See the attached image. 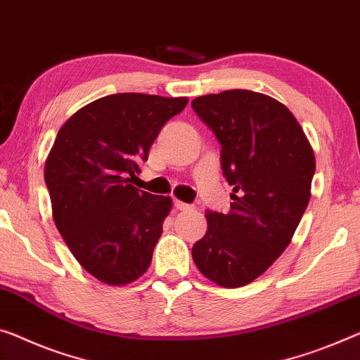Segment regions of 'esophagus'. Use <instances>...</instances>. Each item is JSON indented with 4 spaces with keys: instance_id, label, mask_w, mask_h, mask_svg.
<instances>
[{
    "instance_id": "1",
    "label": "esophagus",
    "mask_w": 360,
    "mask_h": 360,
    "mask_svg": "<svg viewBox=\"0 0 360 360\" xmlns=\"http://www.w3.org/2000/svg\"><path fill=\"white\" fill-rule=\"evenodd\" d=\"M174 204H175V207L179 209V211H191V209H193L191 204H186L184 201H179V199H175Z\"/></svg>"
}]
</instances>
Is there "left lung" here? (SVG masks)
Masks as SVG:
<instances>
[{
  "label": "left lung",
  "mask_w": 360,
  "mask_h": 360,
  "mask_svg": "<svg viewBox=\"0 0 360 360\" xmlns=\"http://www.w3.org/2000/svg\"><path fill=\"white\" fill-rule=\"evenodd\" d=\"M191 108L222 145V170L233 186L229 212H206L193 261L214 283L238 288L291 243L311 199L314 149L290 109L264 93L226 90L193 99Z\"/></svg>",
  "instance_id": "obj_1"
}]
</instances>
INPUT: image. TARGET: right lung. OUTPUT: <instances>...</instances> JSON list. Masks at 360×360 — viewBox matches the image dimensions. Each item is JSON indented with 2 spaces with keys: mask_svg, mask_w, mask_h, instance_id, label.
Masks as SVG:
<instances>
[{
  "mask_svg": "<svg viewBox=\"0 0 360 360\" xmlns=\"http://www.w3.org/2000/svg\"><path fill=\"white\" fill-rule=\"evenodd\" d=\"M188 98L117 93L86 104L60 127L45 162L53 219L74 257L106 285L146 272L169 196L138 190L149 148Z\"/></svg>",
  "mask_w": 360,
  "mask_h": 360,
  "instance_id": "obj_1",
  "label": "right lung"
}]
</instances>
